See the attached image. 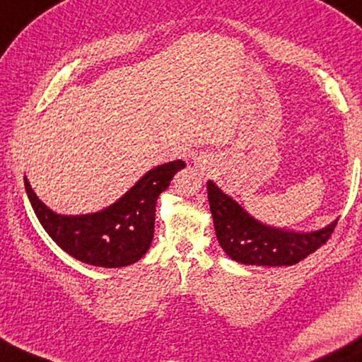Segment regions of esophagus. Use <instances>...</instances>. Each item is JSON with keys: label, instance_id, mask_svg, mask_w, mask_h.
Listing matches in <instances>:
<instances>
[{"label": "esophagus", "instance_id": "34e87169", "mask_svg": "<svg viewBox=\"0 0 362 362\" xmlns=\"http://www.w3.org/2000/svg\"><path fill=\"white\" fill-rule=\"evenodd\" d=\"M198 168L201 170H206V161H198Z\"/></svg>", "mask_w": 362, "mask_h": 362}]
</instances>
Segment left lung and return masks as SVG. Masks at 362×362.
<instances>
[{
    "label": "left lung",
    "instance_id": "8db88e82",
    "mask_svg": "<svg viewBox=\"0 0 362 362\" xmlns=\"http://www.w3.org/2000/svg\"><path fill=\"white\" fill-rule=\"evenodd\" d=\"M214 228L218 244L231 260L243 265H296L326 243L339 218L316 231H289L259 222L212 180L207 182Z\"/></svg>",
    "mask_w": 362,
    "mask_h": 362
}]
</instances>
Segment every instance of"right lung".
Returning <instances> with one entry per match:
<instances>
[{
    "label": "right lung",
    "instance_id": "right-lung-1",
    "mask_svg": "<svg viewBox=\"0 0 362 362\" xmlns=\"http://www.w3.org/2000/svg\"><path fill=\"white\" fill-rule=\"evenodd\" d=\"M183 168L182 159L153 168L113 204L81 216L54 212L36 196L27 175L23 183L40 223L60 249L88 265L121 268L139 262L150 249L156 201Z\"/></svg>",
    "mask_w": 362,
    "mask_h": 362
}]
</instances>
